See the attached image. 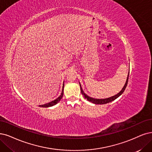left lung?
<instances>
[{
  "mask_svg": "<svg viewBox=\"0 0 152 152\" xmlns=\"http://www.w3.org/2000/svg\"><path fill=\"white\" fill-rule=\"evenodd\" d=\"M129 73H130V69H129V72H128V76H127V78H126V83L125 84L124 86H123V88H122L121 90L118 93L116 94H115V96H111L110 98H104V99H96V98H93L92 97H90L88 95H87L85 92L83 91V88L81 87V84L80 83V88H81V94L83 95L84 97H85L88 101H89V102H90L94 104H106V103H108L110 102H113V101H114L115 99H116V98H118L120 96H121V95L123 94V93L124 92V91L125 90V88L127 86V84H128V76H129Z\"/></svg>",
  "mask_w": 152,
  "mask_h": 152,
  "instance_id": "8db88e82",
  "label": "left lung"
}]
</instances>
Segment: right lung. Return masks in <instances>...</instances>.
I'll return each mask as SVG.
<instances>
[{
    "instance_id": "add662e5",
    "label": "right lung",
    "mask_w": 152,
    "mask_h": 152,
    "mask_svg": "<svg viewBox=\"0 0 152 152\" xmlns=\"http://www.w3.org/2000/svg\"><path fill=\"white\" fill-rule=\"evenodd\" d=\"M64 85V83H63V89H62L61 94V95H60V96H59L58 98H56V99L52 101V102H49V103H48L44 104H42V105H39V106H40V107H43V108H49V107H50V106H53L56 105V104H58V103L60 102V100L62 99V98H63V96Z\"/></svg>"
}]
</instances>
